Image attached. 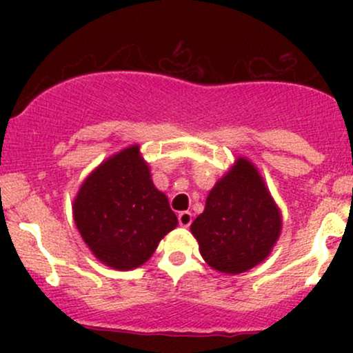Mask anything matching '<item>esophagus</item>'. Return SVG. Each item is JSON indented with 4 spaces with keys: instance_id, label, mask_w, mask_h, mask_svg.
<instances>
[{
    "instance_id": "esophagus-1",
    "label": "esophagus",
    "mask_w": 353,
    "mask_h": 353,
    "mask_svg": "<svg viewBox=\"0 0 353 353\" xmlns=\"http://www.w3.org/2000/svg\"><path fill=\"white\" fill-rule=\"evenodd\" d=\"M177 219H179V224L182 228H189L190 222H192V214H190L189 210H184V212H179Z\"/></svg>"
}]
</instances>
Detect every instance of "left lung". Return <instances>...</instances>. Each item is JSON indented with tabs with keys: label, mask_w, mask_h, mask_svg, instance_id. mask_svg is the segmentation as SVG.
<instances>
[{
	"label": "left lung",
	"mask_w": 353,
	"mask_h": 353,
	"mask_svg": "<svg viewBox=\"0 0 353 353\" xmlns=\"http://www.w3.org/2000/svg\"><path fill=\"white\" fill-rule=\"evenodd\" d=\"M282 214L254 163H236L209 190L204 212L190 224L210 269L237 275L264 262L281 237Z\"/></svg>",
	"instance_id": "1"
}]
</instances>
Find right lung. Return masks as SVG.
Instances as JSON below:
<instances>
[{"instance_id":"add662e5","label":"right lung","mask_w":353,"mask_h":353,"mask_svg":"<svg viewBox=\"0 0 353 353\" xmlns=\"http://www.w3.org/2000/svg\"><path fill=\"white\" fill-rule=\"evenodd\" d=\"M72 217L94 257L116 270L145 264L161 239L177 228L168 196L154 185L137 144L89 174L72 202Z\"/></svg>"}]
</instances>
